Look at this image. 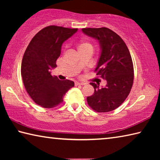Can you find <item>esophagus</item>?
<instances>
[{"mask_svg": "<svg viewBox=\"0 0 160 160\" xmlns=\"http://www.w3.org/2000/svg\"><path fill=\"white\" fill-rule=\"evenodd\" d=\"M75 85H85V83L84 82H75Z\"/></svg>", "mask_w": 160, "mask_h": 160, "instance_id": "esophagus-1", "label": "esophagus"}]
</instances>
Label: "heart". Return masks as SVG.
Returning a JSON list of instances; mask_svg holds the SVG:
<instances>
[{
	"label": "heart",
	"instance_id": "heart-1",
	"mask_svg": "<svg viewBox=\"0 0 160 160\" xmlns=\"http://www.w3.org/2000/svg\"><path fill=\"white\" fill-rule=\"evenodd\" d=\"M86 47H92V46L90 43H88V42H82L79 45V47H78V48H79V50H80V49H82V48H86Z\"/></svg>",
	"mask_w": 160,
	"mask_h": 160
}]
</instances>
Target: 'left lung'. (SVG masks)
<instances>
[{
	"instance_id": "1",
	"label": "left lung",
	"mask_w": 160,
	"mask_h": 160,
	"mask_svg": "<svg viewBox=\"0 0 160 160\" xmlns=\"http://www.w3.org/2000/svg\"><path fill=\"white\" fill-rule=\"evenodd\" d=\"M84 34L98 41L100 55L95 71L107 80L104 88L90 82L94 94L87 97L92 109L109 112L118 108L128 96L133 83V65L129 50L118 35L107 28H83Z\"/></svg>"
}]
</instances>
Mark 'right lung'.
<instances>
[{
    "instance_id": "add662e5",
    "label": "right lung",
    "mask_w": 160,
    "mask_h": 160,
    "mask_svg": "<svg viewBox=\"0 0 160 160\" xmlns=\"http://www.w3.org/2000/svg\"><path fill=\"white\" fill-rule=\"evenodd\" d=\"M78 29L48 26L32 38L24 53L21 74L27 92L34 102L44 108H53L63 102L65 94L74 87L73 81L60 80L52 76L60 56L63 43Z\"/></svg>"
}]
</instances>
